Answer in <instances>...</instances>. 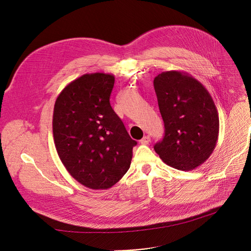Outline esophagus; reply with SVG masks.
I'll use <instances>...</instances> for the list:
<instances>
[{
    "mask_svg": "<svg viewBox=\"0 0 251 251\" xmlns=\"http://www.w3.org/2000/svg\"><path fill=\"white\" fill-rule=\"evenodd\" d=\"M149 142H150V137L149 136H144L141 140H140V143L144 144V145H147Z\"/></svg>",
    "mask_w": 251,
    "mask_h": 251,
    "instance_id": "obj_1",
    "label": "esophagus"
}]
</instances>
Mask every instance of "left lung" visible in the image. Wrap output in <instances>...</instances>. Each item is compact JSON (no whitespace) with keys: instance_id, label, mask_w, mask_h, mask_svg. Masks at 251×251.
Returning a JSON list of instances; mask_svg holds the SVG:
<instances>
[{"instance_id":"8db88e82","label":"left lung","mask_w":251,"mask_h":251,"mask_svg":"<svg viewBox=\"0 0 251 251\" xmlns=\"http://www.w3.org/2000/svg\"><path fill=\"white\" fill-rule=\"evenodd\" d=\"M165 136L154 145L168 166L182 171L204 164L218 140L219 118L212 97L196 78L181 71L158 74L153 80Z\"/></svg>"}]
</instances>
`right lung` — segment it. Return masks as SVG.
I'll return each mask as SVG.
<instances>
[{"mask_svg":"<svg viewBox=\"0 0 251 251\" xmlns=\"http://www.w3.org/2000/svg\"><path fill=\"white\" fill-rule=\"evenodd\" d=\"M112 74H84L56 98L52 117L54 145L75 180L107 189L127 172L137 144L110 105Z\"/></svg>","mask_w":251,"mask_h":251,"instance_id":"right-lung-1","label":"right lung"}]
</instances>
